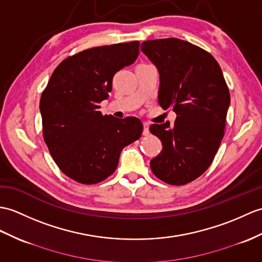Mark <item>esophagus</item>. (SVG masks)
<instances>
[{"mask_svg":"<svg viewBox=\"0 0 262 262\" xmlns=\"http://www.w3.org/2000/svg\"><path fill=\"white\" fill-rule=\"evenodd\" d=\"M143 125H144V129H143V135H145V136H147V135H148V134H149V125H148V123H144Z\"/></svg>","mask_w":262,"mask_h":262,"instance_id":"obj_1","label":"esophagus"}]
</instances>
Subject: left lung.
Segmentation results:
<instances>
[{"instance_id":"8db88e82","label":"left lung","mask_w":262,"mask_h":262,"mask_svg":"<svg viewBox=\"0 0 262 262\" xmlns=\"http://www.w3.org/2000/svg\"><path fill=\"white\" fill-rule=\"evenodd\" d=\"M141 50L159 71V103L176 114L174 125L149 127L163 146L150 168L165 183L183 185L203 174L214 159L226 127L229 89L216 60L190 42L149 40Z\"/></svg>"}]
</instances>
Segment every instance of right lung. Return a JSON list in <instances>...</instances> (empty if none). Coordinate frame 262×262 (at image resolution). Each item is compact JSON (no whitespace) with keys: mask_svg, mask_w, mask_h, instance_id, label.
I'll return each instance as SVG.
<instances>
[{"mask_svg":"<svg viewBox=\"0 0 262 262\" xmlns=\"http://www.w3.org/2000/svg\"><path fill=\"white\" fill-rule=\"evenodd\" d=\"M139 42L88 49L60 63L42 93L43 137L59 168L81 184L111 176L125 146L143 133L136 117L115 118L99 112L113 77L135 62Z\"/></svg>","mask_w":262,"mask_h":262,"instance_id":"1","label":"right lung"}]
</instances>
